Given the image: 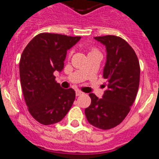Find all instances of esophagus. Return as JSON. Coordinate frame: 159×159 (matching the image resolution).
Instances as JSON below:
<instances>
[{
  "instance_id": "obj_1",
  "label": "esophagus",
  "mask_w": 159,
  "mask_h": 159,
  "mask_svg": "<svg viewBox=\"0 0 159 159\" xmlns=\"http://www.w3.org/2000/svg\"><path fill=\"white\" fill-rule=\"evenodd\" d=\"M83 94H84V93H83V92H81L80 90H76V91H75V95H76L77 97H78V96L83 95Z\"/></svg>"
}]
</instances>
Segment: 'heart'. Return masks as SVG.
<instances>
[{
  "instance_id": "obj_1",
  "label": "heart",
  "mask_w": 159,
  "mask_h": 159,
  "mask_svg": "<svg viewBox=\"0 0 159 159\" xmlns=\"http://www.w3.org/2000/svg\"><path fill=\"white\" fill-rule=\"evenodd\" d=\"M92 52H96V51H92ZM92 52H91V53H92Z\"/></svg>"
}]
</instances>
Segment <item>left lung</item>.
I'll list each match as a JSON object with an SVG mask.
<instances>
[{
	"label": "left lung",
	"mask_w": 159,
	"mask_h": 159,
	"mask_svg": "<svg viewBox=\"0 0 159 159\" xmlns=\"http://www.w3.org/2000/svg\"><path fill=\"white\" fill-rule=\"evenodd\" d=\"M94 39L106 46L103 77L107 80V89L102 98L89 94L91 105L84 112L91 125L100 129H111L123 122L136 99L140 64L133 48L124 39L111 35Z\"/></svg>",
	"instance_id": "1"
}]
</instances>
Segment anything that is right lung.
<instances>
[{"label": "right lung", "mask_w": 159, "mask_h": 159, "mask_svg": "<svg viewBox=\"0 0 159 159\" xmlns=\"http://www.w3.org/2000/svg\"><path fill=\"white\" fill-rule=\"evenodd\" d=\"M80 36L40 33L28 43L19 62L21 86L28 111L40 124L58 123L71 108L74 89H65L55 80L53 72L64 68L66 52Z\"/></svg>", "instance_id": "1"}]
</instances>
